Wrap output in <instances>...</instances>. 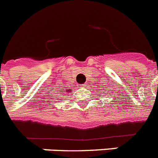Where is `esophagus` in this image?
Here are the masks:
<instances>
[{
    "label": "esophagus",
    "instance_id": "34e87169",
    "mask_svg": "<svg viewBox=\"0 0 158 158\" xmlns=\"http://www.w3.org/2000/svg\"><path fill=\"white\" fill-rule=\"evenodd\" d=\"M86 86V84H82V85H80V87H81V88H84V87Z\"/></svg>",
    "mask_w": 158,
    "mask_h": 158
}]
</instances>
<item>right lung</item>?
I'll use <instances>...</instances> for the list:
<instances>
[{
    "mask_svg": "<svg viewBox=\"0 0 158 158\" xmlns=\"http://www.w3.org/2000/svg\"><path fill=\"white\" fill-rule=\"evenodd\" d=\"M70 90H71V89H68V90H67V92H70Z\"/></svg>",
    "mask_w": 158,
    "mask_h": 158,
    "instance_id": "add662e5",
    "label": "right lung"
}]
</instances>
